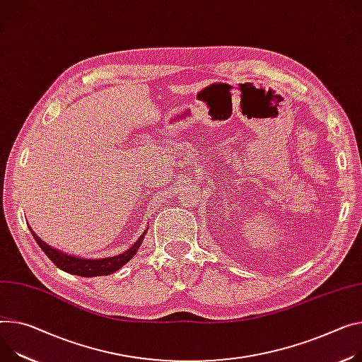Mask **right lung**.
<instances>
[{
  "instance_id": "1",
  "label": "right lung",
  "mask_w": 362,
  "mask_h": 362,
  "mask_svg": "<svg viewBox=\"0 0 362 362\" xmlns=\"http://www.w3.org/2000/svg\"><path fill=\"white\" fill-rule=\"evenodd\" d=\"M30 232H32L35 240L37 242V245L42 247V251L47 255V258L54 265L65 272L79 275V276H98V275H108V274L116 272L136 255L139 247H141V245L144 242L145 233H146V232H144L142 236L136 240V243L120 255L110 257V258H101V259H86V258H78V257L64 254V252L58 251V249H53L52 246L45 243L32 229H30Z\"/></svg>"
}]
</instances>
